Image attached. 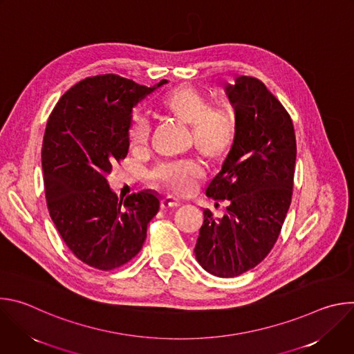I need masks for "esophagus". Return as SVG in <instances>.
<instances>
[{
  "instance_id": "1",
  "label": "esophagus",
  "mask_w": 354,
  "mask_h": 354,
  "mask_svg": "<svg viewBox=\"0 0 354 354\" xmlns=\"http://www.w3.org/2000/svg\"><path fill=\"white\" fill-rule=\"evenodd\" d=\"M179 201L174 200L172 197H165L161 200V209L162 210H168V209H175V207H179Z\"/></svg>"
}]
</instances>
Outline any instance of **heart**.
Here are the masks:
<instances>
[{"label": "heart", "mask_w": 354, "mask_h": 354, "mask_svg": "<svg viewBox=\"0 0 354 354\" xmlns=\"http://www.w3.org/2000/svg\"><path fill=\"white\" fill-rule=\"evenodd\" d=\"M162 109L190 126V140L210 160L221 158L235 138L236 123L231 112L212 109L210 100L190 85H180L161 99ZM151 123L142 113H134L127 126V141L134 151L147 148ZM154 186L176 196L189 194L203 178V169L193 160L160 164L149 175Z\"/></svg>", "instance_id": "obj_1"}]
</instances>
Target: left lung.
I'll list each match as a JSON object with an SVG mask.
<instances>
[{
  "mask_svg": "<svg viewBox=\"0 0 354 354\" xmlns=\"http://www.w3.org/2000/svg\"><path fill=\"white\" fill-rule=\"evenodd\" d=\"M224 89L236 133L206 194L230 206L223 218L203 212L194 255L209 273L236 277L259 265L279 238L291 203L297 145L288 113L262 81L241 75Z\"/></svg>",
  "mask_w": 354,
  "mask_h": 354,
  "instance_id": "left-lung-1",
  "label": "left lung"
}]
</instances>
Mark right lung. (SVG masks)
Segmentation results:
<instances>
[{"label": "right lung", "instance_id": "add662e5", "mask_svg": "<svg viewBox=\"0 0 354 354\" xmlns=\"http://www.w3.org/2000/svg\"><path fill=\"white\" fill-rule=\"evenodd\" d=\"M165 84L145 86L115 74L85 78L48 118L41 148L47 209L70 250L92 268L112 270L131 261L160 210L153 190L119 200L106 175L129 153L133 108Z\"/></svg>", "mask_w": 354, "mask_h": 354}]
</instances>
